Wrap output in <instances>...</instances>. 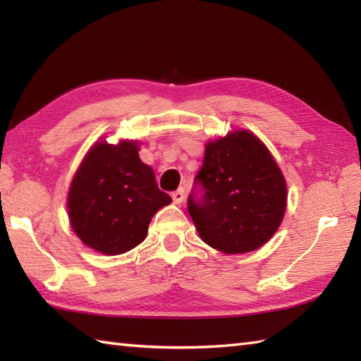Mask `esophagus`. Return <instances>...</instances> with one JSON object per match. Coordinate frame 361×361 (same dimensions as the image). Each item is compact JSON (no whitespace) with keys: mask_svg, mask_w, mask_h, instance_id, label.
<instances>
[{"mask_svg":"<svg viewBox=\"0 0 361 361\" xmlns=\"http://www.w3.org/2000/svg\"><path fill=\"white\" fill-rule=\"evenodd\" d=\"M172 200L175 204H180L183 200H185V189L180 188L178 190H175V192L172 194Z\"/></svg>","mask_w":361,"mask_h":361,"instance_id":"obj_1","label":"esophagus"}]
</instances>
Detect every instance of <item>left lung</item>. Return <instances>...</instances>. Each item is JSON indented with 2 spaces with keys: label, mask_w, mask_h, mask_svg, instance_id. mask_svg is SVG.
<instances>
[{
  "label": "left lung",
  "mask_w": 361,
  "mask_h": 361,
  "mask_svg": "<svg viewBox=\"0 0 361 361\" xmlns=\"http://www.w3.org/2000/svg\"><path fill=\"white\" fill-rule=\"evenodd\" d=\"M188 209L204 243L225 255L262 247L282 224L287 183L270 150L248 130L208 141ZM195 189V188H194Z\"/></svg>",
  "instance_id": "1"
}]
</instances>
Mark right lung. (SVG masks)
<instances>
[{"label":"right lung","mask_w":361,"mask_h":361,"mask_svg":"<svg viewBox=\"0 0 361 361\" xmlns=\"http://www.w3.org/2000/svg\"><path fill=\"white\" fill-rule=\"evenodd\" d=\"M140 144L97 141L75 171L68 190V217L75 235L102 255L116 256L140 245L152 217L172 202L159 190Z\"/></svg>","instance_id":"add662e5"}]
</instances>
